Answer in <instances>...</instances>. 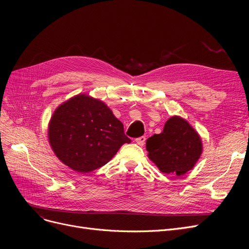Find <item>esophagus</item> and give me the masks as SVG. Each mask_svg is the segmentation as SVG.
Returning a JSON list of instances; mask_svg holds the SVG:
<instances>
[{
    "mask_svg": "<svg viewBox=\"0 0 249 249\" xmlns=\"http://www.w3.org/2000/svg\"><path fill=\"white\" fill-rule=\"evenodd\" d=\"M145 137L144 136H141V137H139V138H136V140H135V141H136V143H137V144L138 145H140V146H143V145H144V143H145Z\"/></svg>",
    "mask_w": 249,
    "mask_h": 249,
    "instance_id": "obj_1",
    "label": "esophagus"
}]
</instances>
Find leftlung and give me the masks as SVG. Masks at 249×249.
Returning <instances> with one entry per match:
<instances>
[{
    "label": "left lung",
    "instance_id": "left-lung-1",
    "mask_svg": "<svg viewBox=\"0 0 249 249\" xmlns=\"http://www.w3.org/2000/svg\"><path fill=\"white\" fill-rule=\"evenodd\" d=\"M148 158L160 171L184 176L202 154V142L194 127L180 116H172L160 134L146 140Z\"/></svg>",
    "mask_w": 249,
    "mask_h": 249
}]
</instances>
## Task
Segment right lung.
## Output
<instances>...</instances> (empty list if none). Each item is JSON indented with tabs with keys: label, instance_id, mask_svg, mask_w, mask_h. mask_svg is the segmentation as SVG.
Wrapping results in <instances>:
<instances>
[{
	"label": "right lung",
	"instance_id": "add662e5",
	"mask_svg": "<svg viewBox=\"0 0 249 249\" xmlns=\"http://www.w3.org/2000/svg\"><path fill=\"white\" fill-rule=\"evenodd\" d=\"M48 130L50 145L58 159L80 173L104 166L123 144L131 142L107 105L84 93L58 106Z\"/></svg>",
	"mask_w": 249,
	"mask_h": 249
}]
</instances>
